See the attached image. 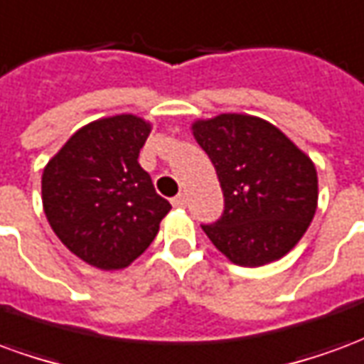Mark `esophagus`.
<instances>
[{
  "label": "esophagus",
  "instance_id": "34e87169",
  "mask_svg": "<svg viewBox=\"0 0 364 364\" xmlns=\"http://www.w3.org/2000/svg\"><path fill=\"white\" fill-rule=\"evenodd\" d=\"M171 205L177 206V208H185V206H187V195H185V193H179L177 197L171 198Z\"/></svg>",
  "mask_w": 364,
  "mask_h": 364
}]
</instances>
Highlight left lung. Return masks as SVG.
Instances as JSON below:
<instances>
[{"label":"left lung","instance_id":"left-lung-1","mask_svg":"<svg viewBox=\"0 0 364 364\" xmlns=\"http://www.w3.org/2000/svg\"><path fill=\"white\" fill-rule=\"evenodd\" d=\"M193 134L213 161L224 193L220 218L200 224L206 236L242 267L281 259L316 214L312 159L271 122L250 114L197 120Z\"/></svg>","mask_w":364,"mask_h":364}]
</instances>
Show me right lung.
<instances>
[{
	"instance_id": "right-lung-1",
	"label": "right lung",
	"mask_w": 364,
	"mask_h": 364,
	"mask_svg": "<svg viewBox=\"0 0 364 364\" xmlns=\"http://www.w3.org/2000/svg\"><path fill=\"white\" fill-rule=\"evenodd\" d=\"M148 134L150 124L134 114L95 120L44 167V214L60 242L93 267H128L171 208L138 164Z\"/></svg>"
}]
</instances>
